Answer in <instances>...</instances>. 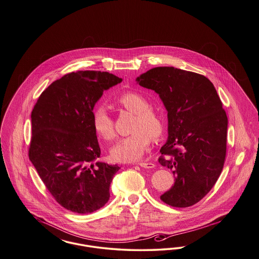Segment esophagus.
I'll list each match as a JSON object with an SVG mask.
<instances>
[{"label": "esophagus", "instance_id": "obj_1", "mask_svg": "<svg viewBox=\"0 0 259 259\" xmlns=\"http://www.w3.org/2000/svg\"><path fill=\"white\" fill-rule=\"evenodd\" d=\"M138 165H140L141 167H143V168H148V169H150V168H154V164L153 163H151V162H140V163H138Z\"/></svg>", "mask_w": 259, "mask_h": 259}]
</instances>
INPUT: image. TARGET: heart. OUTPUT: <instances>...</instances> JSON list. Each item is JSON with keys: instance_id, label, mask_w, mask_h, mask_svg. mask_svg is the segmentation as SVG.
<instances>
[{"instance_id": "b5f03b06", "label": "heart", "mask_w": 259, "mask_h": 259, "mask_svg": "<svg viewBox=\"0 0 259 259\" xmlns=\"http://www.w3.org/2000/svg\"><path fill=\"white\" fill-rule=\"evenodd\" d=\"M116 105L134 113L133 133L118 140L111 148V158L116 162H134L147 152L151 138L160 139L165 130L164 116L159 110L148 106V99L135 91L125 92L115 99ZM92 126L102 139L111 141L114 136V122L103 106L92 111Z\"/></svg>"}]
</instances>
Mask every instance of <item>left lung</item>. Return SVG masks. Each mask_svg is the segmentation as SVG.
<instances>
[{
  "label": "left lung",
  "mask_w": 259,
  "mask_h": 259,
  "mask_svg": "<svg viewBox=\"0 0 259 259\" xmlns=\"http://www.w3.org/2000/svg\"><path fill=\"white\" fill-rule=\"evenodd\" d=\"M141 87L159 94L168 111V141L158 162L172 170L174 185L160 199L186 208L202 200L215 185L225 161L227 115L206 76L156 67L137 77Z\"/></svg>",
  "instance_id": "1"
}]
</instances>
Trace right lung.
<instances>
[{
	"label": "right lung",
	"instance_id": "add662e5",
	"mask_svg": "<svg viewBox=\"0 0 259 259\" xmlns=\"http://www.w3.org/2000/svg\"><path fill=\"white\" fill-rule=\"evenodd\" d=\"M122 78L108 72L78 71L53 81L31 113L29 159L50 194L63 208L89 213L110 199V185L120 168L100 157L92 126L95 104Z\"/></svg>",
	"mask_w": 259,
	"mask_h": 259
}]
</instances>
